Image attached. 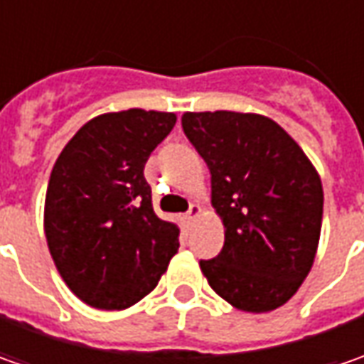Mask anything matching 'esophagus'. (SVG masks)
I'll return each instance as SVG.
<instances>
[{
    "mask_svg": "<svg viewBox=\"0 0 364 364\" xmlns=\"http://www.w3.org/2000/svg\"><path fill=\"white\" fill-rule=\"evenodd\" d=\"M200 215H203V208H200L198 204H192V206H190L188 215H186V218H188L190 223H192V220H196V218L200 217Z\"/></svg>",
    "mask_w": 364,
    "mask_h": 364,
    "instance_id": "1",
    "label": "esophagus"
}]
</instances>
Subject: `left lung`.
Segmentation results:
<instances>
[{
  "mask_svg": "<svg viewBox=\"0 0 364 364\" xmlns=\"http://www.w3.org/2000/svg\"><path fill=\"white\" fill-rule=\"evenodd\" d=\"M182 127L208 164L225 227L223 251L200 261L208 286L241 312L277 310L314 265L324 208L318 170L259 113L186 111Z\"/></svg>",
  "mask_w": 364,
  "mask_h": 364,
  "instance_id": "8db88e82",
  "label": "left lung"
}]
</instances>
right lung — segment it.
<instances>
[{
  "mask_svg": "<svg viewBox=\"0 0 364 364\" xmlns=\"http://www.w3.org/2000/svg\"><path fill=\"white\" fill-rule=\"evenodd\" d=\"M176 113L127 109L87 121L50 174L44 235L63 282L97 310H125L158 286L180 229L158 218L144 178Z\"/></svg>",
  "mask_w": 364,
  "mask_h": 364,
  "instance_id": "1",
  "label": "right lung"
}]
</instances>
